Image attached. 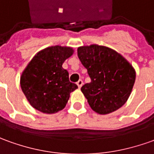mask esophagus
Here are the masks:
<instances>
[{
	"label": "esophagus",
	"mask_w": 154,
	"mask_h": 154,
	"mask_svg": "<svg viewBox=\"0 0 154 154\" xmlns=\"http://www.w3.org/2000/svg\"><path fill=\"white\" fill-rule=\"evenodd\" d=\"M82 84H83V82H82V80H81V79H80V80H78V82H77V85L78 86V88H80L82 86Z\"/></svg>",
	"instance_id": "obj_1"
}]
</instances>
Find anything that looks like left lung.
I'll return each mask as SVG.
<instances>
[{"label":"left lung","mask_w":154,"mask_h":154,"mask_svg":"<svg viewBox=\"0 0 154 154\" xmlns=\"http://www.w3.org/2000/svg\"><path fill=\"white\" fill-rule=\"evenodd\" d=\"M77 55L91 78L81 88L91 109L107 115L124 105L136 79L132 66L116 51L98 45L78 47Z\"/></svg>","instance_id":"obj_1"}]
</instances>
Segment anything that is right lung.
I'll use <instances>...</instances> for the list:
<instances>
[{
	"mask_svg": "<svg viewBox=\"0 0 154 154\" xmlns=\"http://www.w3.org/2000/svg\"><path fill=\"white\" fill-rule=\"evenodd\" d=\"M72 48L51 46L33 56L20 78L21 88L29 103L45 114L63 109L70 94L77 88L69 81V73L62 67L66 60L72 55Z\"/></svg>",
	"mask_w": 154,
	"mask_h": 154,
	"instance_id": "add662e5",
	"label": "right lung"
}]
</instances>
